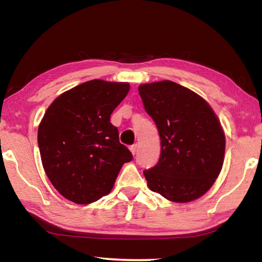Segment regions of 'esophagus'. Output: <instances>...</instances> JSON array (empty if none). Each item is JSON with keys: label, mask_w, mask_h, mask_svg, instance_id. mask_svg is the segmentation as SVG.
Instances as JSON below:
<instances>
[{"label": "esophagus", "mask_w": 262, "mask_h": 262, "mask_svg": "<svg viewBox=\"0 0 262 262\" xmlns=\"http://www.w3.org/2000/svg\"><path fill=\"white\" fill-rule=\"evenodd\" d=\"M130 151H132V154L133 155H135L136 154V151H137V144H133V145H130Z\"/></svg>", "instance_id": "34e87169"}]
</instances>
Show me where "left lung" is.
Returning a JSON list of instances; mask_svg holds the SVG:
<instances>
[{
    "label": "left lung",
    "mask_w": 262,
    "mask_h": 262,
    "mask_svg": "<svg viewBox=\"0 0 262 262\" xmlns=\"http://www.w3.org/2000/svg\"><path fill=\"white\" fill-rule=\"evenodd\" d=\"M139 92L161 136V156L144 170L149 188L174 202L202 196L219 177L225 136L214 111L172 81L142 84Z\"/></svg>",
    "instance_id": "left-lung-1"
}]
</instances>
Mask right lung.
<instances>
[{"label": "right lung", "instance_id": "add662e5", "mask_svg": "<svg viewBox=\"0 0 262 262\" xmlns=\"http://www.w3.org/2000/svg\"><path fill=\"white\" fill-rule=\"evenodd\" d=\"M128 83L92 79L53 101L38 129L42 166L62 196L77 205L107 195L132 152L110 121Z\"/></svg>", "mask_w": 262, "mask_h": 262}]
</instances>
